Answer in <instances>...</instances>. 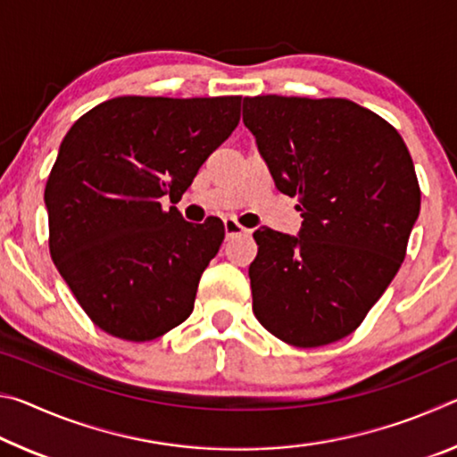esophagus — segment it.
Listing matches in <instances>:
<instances>
[{
    "mask_svg": "<svg viewBox=\"0 0 457 457\" xmlns=\"http://www.w3.org/2000/svg\"><path fill=\"white\" fill-rule=\"evenodd\" d=\"M223 228H226V236H228V237H234V236H239V234H245V231H247L244 226H239V223H237L236 220H231V218L223 220Z\"/></svg>",
    "mask_w": 457,
    "mask_h": 457,
    "instance_id": "esophagus-1",
    "label": "esophagus"
}]
</instances>
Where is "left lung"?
I'll return each mask as SVG.
<instances>
[{
  "label": "left lung",
  "mask_w": 457,
  "mask_h": 457,
  "mask_svg": "<svg viewBox=\"0 0 457 457\" xmlns=\"http://www.w3.org/2000/svg\"><path fill=\"white\" fill-rule=\"evenodd\" d=\"M244 125L276 187L298 197V236L253 231V314L312 349L359 327L395 278L421 191L403 138L346 98H244Z\"/></svg>",
  "instance_id": "obj_1"
}]
</instances>
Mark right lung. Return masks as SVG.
<instances>
[{
  "label": "right lung",
  "instance_id": "add662e5",
  "mask_svg": "<svg viewBox=\"0 0 457 457\" xmlns=\"http://www.w3.org/2000/svg\"><path fill=\"white\" fill-rule=\"evenodd\" d=\"M242 96H119L74 122L44 191L50 253L92 322L145 343L193 312L226 236L185 221L179 199L239 122Z\"/></svg>",
  "mask_w": 457,
  "mask_h": 457
}]
</instances>
